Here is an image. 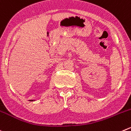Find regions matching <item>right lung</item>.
<instances>
[{
	"instance_id": "add662e5",
	"label": "right lung",
	"mask_w": 131,
	"mask_h": 131,
	"mask_svg": "<svg viewBox=\"0 0 131 131\" xmlns=\"http://www.w3.org/2000/svg\"><path fill=\"white\" fill-rule=\"evenodd\" d=\"M33 101V100H30V101Z\"/></svg>"
}]
</instances>
